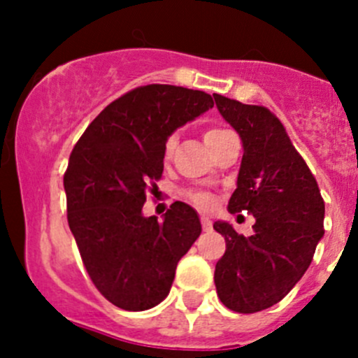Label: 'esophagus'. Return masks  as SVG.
I'll return each instance as SVG.
<instances>
[{
	"label": "esophagus",
	"instance_id": "34e87169",
	"mask_svg": "<svg viewBox=\"0 0 358 358\" xmlns=\"http://www.w3.org/2000/svg\"><path fill=\"white\" fill-rule=\"evenodd\" d=\"M201 225L204 232H209V230L213 229V222L208 218V216H201Z\"/></svg>",
	"mask_w": 358,
	"mask_h": 358
}]
</instances>
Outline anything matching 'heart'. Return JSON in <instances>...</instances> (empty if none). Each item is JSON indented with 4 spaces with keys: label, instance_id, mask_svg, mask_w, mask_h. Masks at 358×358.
<instances>
[{
    "label": "heart",
    "instance_id": "heart-1",
    "mask_svg": "<svg viewBox=\"0 0 358 358\" xmlns=\"http://www.w3.org/2000/svg\"><path fill=\"white\" fill-rule=\"evenodd\" d=\"M229 129H223V128H209L204 131V142L206 145L211 147L213 143L218 142L220 138H223L225 135H229ZM175 145H176V138L175 136H169L168 140H166V145H164V157L168 159L169 156L173 154V150H175ZM189 201L194 202L196 206H199V208H211L213 204V199L208 196V194H202V192H194V194H189Z\"/></svg>",
    "mask_w": 358,
    "mask_h": 358
}]
</instances>
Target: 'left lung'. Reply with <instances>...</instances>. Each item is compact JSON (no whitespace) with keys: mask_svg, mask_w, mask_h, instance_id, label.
<instances>
[{"mask_svg":"<svg viewBox=\"0 0 358 358\" xmlns=\"http://www.w3.org/2000/svg\"><path fill=\"white\" fill-rule=\"evenodd\" d=\"M213 96L244 149L229 211L248 209L256 220L249 237L227 222L213 225L227 243L215 268L216 292L234 312H262L279 303L310 266L324 237L326 208L312 171L272 112Z\"/></svg>","mask_w":358,"mask_h":358,"instance_id":"8db88e82","label":"left lung"}]
</instances>
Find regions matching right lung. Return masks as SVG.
Wrapping results in <instances>:
<instances>
[{"label":"right lung","mask_w":358,"mask_h":358,"mask_svg":"<svg viewBox=\"0 0 358 358\" xmlns=\"http://www.w3.org/2000/svg\"><path fill=\"white\" fill-rule=\"evenodd\" d=\"M211 107L199 90L140 86L100 112L72 149L64 176L69 229L90 279L119 308L159 305L201 236L199 215L185 202H173L162 222L142 208L164 169L166 140Z\"/></svg>","instance_id":"right-lung-1"}]
</instances>
